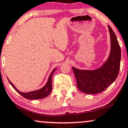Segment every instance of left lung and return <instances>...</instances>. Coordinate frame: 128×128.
Returning <instances> with one entry per match:
<instances>
[{"label": "left lung", "instance_id": "obj_1", "mask_svg": "<svg viewBox=\"0 0 128 128\" xmlns=\"http://www.w3.org/2000/svg\"><path fill=\"white\" fill-rule=\"evenodd\" d=\"M110 37L111 49L108 61L94 70H79L72 67L78 89L83 93L96 94L104 90L116 80L121 60V49L116 34L108 26Z\"/></svg>", "mask_w": 128, "mask_h": 128}]
</instances>
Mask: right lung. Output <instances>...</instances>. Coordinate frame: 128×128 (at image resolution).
Returning <instances> with one entry per match:
<instances>
[{
	"mask_svg": "<svg viewBox=\"0 0 128 128\" xmlns=\"http://www.w3.org/2000/svg\"><path fill=\"white\" fill-rule=\"evenodd\" d=\"M56 69V68H55L53 70V71L52 72L50 76H49V78L47 84H46L42 89L38 90L33 91V92H28V93H24V92H20L19 90H18L15 88V86L13 85V84H12L10 80H8V81H9L10 84L12 86V88L16 90L17 92L20 94V95H22L23 97L29 100L41 99V98H44L48 96L49 94H50V92H52V75L53 73L55 72Z\"/></svg>",
	"mask_w": 128,
	"mask_h": 128,
	"instance_id": "right-lung-1",
	"label": "right lung"
}]
</instances>
